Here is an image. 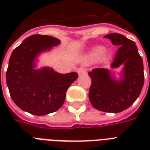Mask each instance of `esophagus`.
I'll return each instance as SVG.
<instances>
[{
  "label": "esophagus",
  "instance_id": "1",
  "mask_svg": "<svg viewBox=\"0 0 150 150\" xmlns=\"http://www.w3.org/2000/svg\"><path fill=\"white\" fill-rule=\"evenodd\" d=\"M77 71L79 74H85L86 73V69H85L84 68H82V67H80V68H79L77 69Z\"/></svg>",
  "mask_w": 150,
  "mask_h": 150
}]
</instances>
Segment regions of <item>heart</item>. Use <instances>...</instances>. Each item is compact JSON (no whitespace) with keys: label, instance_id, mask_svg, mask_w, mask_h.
Returning a JSON list of instances; mask_svg holds the SVG:
<instances>
[{"label":"heart","instance_id":"heart-1","mask_svg":"<svg viewBox=\"0 0 150 150\" xmlns=\"http://www.w3.org/2000/svg\"><path fill=\"white\" fill-rule=\"evenodd\" d=\"M105 48L103 47H96V48H94V50H93V53L91 54V57L93 58H99L102 56L103 54H104Z\"/></svg>","mask_w":150,"mask_h":150}]
</instances>
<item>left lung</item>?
Segmentation results:
<instances>
[{"instance_id": "1", "label": "left lung", "mask_w": 150, "mask_h": 150, "mask_svg": "<svg viewBox=\"0 0 150 150\" xmlns=\"http://www.w3.org/2000/svg\"><path fill=\"white\" fill-rule=\"evenodd\" d=\"M104 38L119 47L110 67L123 64L122 78L117 81L108 69H93L88 73L92 80L89 98L96 110L119 113L132 105L140 95L144 84L143 62L134 41L119 33L108 34Z\"/></svg>"}]
</instances>
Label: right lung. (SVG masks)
Instances as JSON below:
<instances>
[{
    "label": "right lung",
    "instance_id": "obj_1",
    "mask_svg": "<svg viewBox=\"0 0 150 150\" xmlns=\"http://www.w3.org/2000/svg\"><path fill=\"white\" fill-rule=\"evenodd\" d=\"M60 43L53 36L36 34L13 50L6 82L11 97L22 110L42 116L57 111L63 105L67 89L78 78L77 73L60 74L49 68L35 69L39 54Z\"/></svg>",
    "mask_w": 150,
    "mask_h": 150
}]
</instances>
